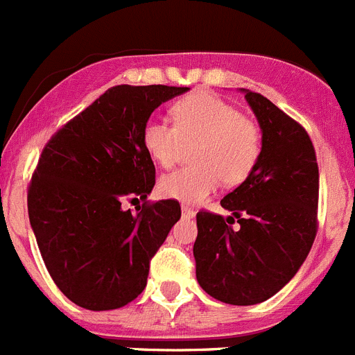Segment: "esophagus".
I'll return each instance as SVG.
<instances>
[{
    "label": "esophagus",
    "instance_id": "obj_1",
    "mask_svg": "<svg viewBox=\"0 0 355 355\" xmlns=\"http://www.w3.org/2000/svg\"><path fill=\"white\" fill-rule=\"evenodd\" d=\"M181 211H183L184 218H193V216H196V211H193V208H190V206H184L183 205Z\"/></svg>",
    "mask_w": 355,
    "mask_h": 355
}]
</instances>
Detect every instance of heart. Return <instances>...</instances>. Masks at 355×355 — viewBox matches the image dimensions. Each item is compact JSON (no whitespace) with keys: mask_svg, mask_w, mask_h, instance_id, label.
Instances as JSON below:
<instances>
[{"mask_svg":"<svg viewBox=\"0 0 355 355\" xmlns=\"http://www.w3.org/2000/svg\"><path fill=\"white\" fill-rule=\"evenodd\" d=\"M174 126L150 119L142 130L147 155L162 167L180 162L184 146H193L196 165L168 172L159 180V193L181 202H200L220 181L241 184L261 158L263 131L254 119L211 92L183 97L171 108Z\"/></svg>","mask_w":355,"mask_h":355,"instance_id":"heart-1","label":"heart"}]
</instances>
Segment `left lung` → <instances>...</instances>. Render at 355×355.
Instances as JSON below:
<instances>
[{
    "instance_id": "8db88e82",
    "label": "left lung",
    "mask_w": 355,
    "mask_h": 355,
    "mask_svg": "<svg viewBox=\"0 0 355 355\" xmlns=\"http://www.w3.org/2000/svg\"><path fill=\"white\" fill-rule=\"evenodd\" d=\"M245 99L263 131L261 158L220 200L231 216L197 213L193 243L200 288L234 306L277 293L297 274L318 231L320 175L309 135L261 94L245 90Z\"/></svg>"
}]
</instances>
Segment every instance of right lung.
Returning a JSON list of instances; mask_svg holds the SVG:
<instances>
[{"instance_id":"right-lung-1","label":"right lung","mask_w":355,"mask_h":355,"mask_svg":"<svg viewBox=\"0 0 355 355\" xmlns=\"http://www.w3.org/2000/svg\"><path fill=\"white\" fill-rule=\"evenodd\" d=\"M188 87L117 85L53 135L28 187V215L58 290L90 311L117 309L144 291L156 250L180 220L178 200L150 202L155 163L142 130ZM144 200L137 214L124 200Z\"/></svg>"}]
</instances>
